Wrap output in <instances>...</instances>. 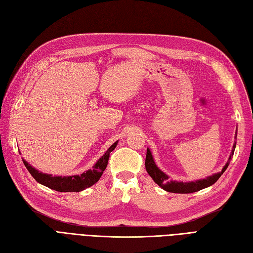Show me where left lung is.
<instances>
[{"instance_id": "8db88e82", "label": "left lung", "mask_w": 253, "mask_h": 253, "mask_svg": "<svg viewBox=\"0 0 253 253\" xmlns=\"http://www.w3.org/2000/svg\"><path fill=\"white\" fill-rule=\"evenodd\" d=\"M237 136V129L234 138H236ZM235 145L236 142L234 141L233 147L230 153V156L228 158V162L226 163V165L224 166L223 169H221L220 172H217L215 174H213L211 176H208V177L203 178V179H198L195 181H177V180H173L170 178L169 175H167L165 172H163L162 170L159 169L157 167L154 157L152 155V152L150 151V149H147V157H145V169H147V172L149 173V175L152 177V179L154 180L155 183L164 189L167 192H171V193H181V194H187V193H193V192H197V191L203 190L205 188H208L210 186H212L214 182H216L217 179L220 177L223 173L226 171V169L228 168L229 164H230L233 153L235 150Z\"/></svg>"}]
</instances>
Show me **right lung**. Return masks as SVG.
I'll use <instances>...</instances> for the list:
<instances>
[{
	"mask_svg": "<svg viewBox=\"0 0 253 253\" xmlns=\"http://www.w3.org/2000/svg\"><path fill=\"white\" fill-rule=\"evenodd\" d=\"M118 140L114 142L108 149L104 154L97 160V163L93 166L91 169L84 171L79 175L72 176H57L47 173H43L37 170L32 165H29L24 158H22L26 169L32 174L33 177L41 185L47 187L49 189L56 190L58 192H80V191L89 188L100 179L109 163V157L111 152L117 147Z\"/></svg>",
	"mask_w": 253,
	"mask_h": 253,
	"instance_id": "1",
	"label": "right lung"
}]
</instances>
